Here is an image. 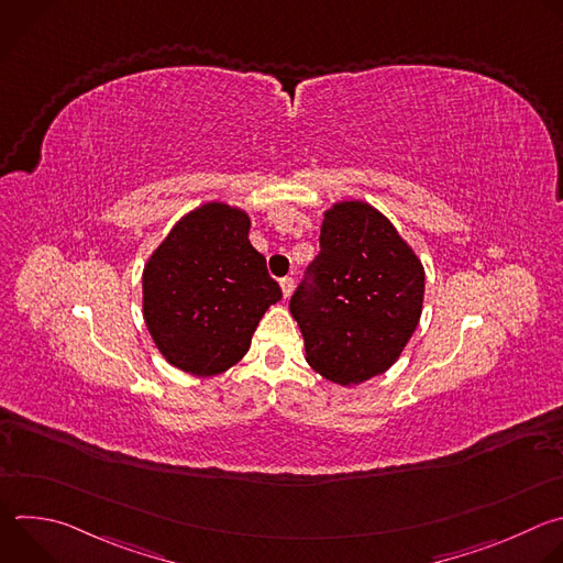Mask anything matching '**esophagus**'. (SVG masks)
Instances as JSON below:
<instances>
[{
  "label": "esophagus",
  "mask_w": 563,
  "mask_h": 563,
  "mask_svg": "<svg viewBox=\"0 0 563 563\" xmlns=\"http://www.w3.org/2000/svg\"><path fill=\"white\" fill-rule=\"evenodd\" d=\"M280 289H283V296L287 298L291 294V289H294V278H289V276L280 278Z\"/></svg>",
  "instance_id": "esophagus-1"
}]
</instances>
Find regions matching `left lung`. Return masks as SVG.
Listing matches in <instances>:
<instances>
[{
    "label": "left lung",
    "mask_w": 563,
    "mask_h": 563,
    "mask_svg": "<svg viewBox=\"0 0 563 563\" xmlns=\"http://www.w3.org/2000/svg\"><path fill=\"white\" fill-rule=\"evenodd\" d=\"M320 252L289 300L307 363L352 385L383 374L415 334L426 274L391 222L365 202L325 211Z\"/></svg>",
    "instance_id": "left-lung-1"
}]
</instances>
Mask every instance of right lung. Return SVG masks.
Wrapping results in <instances>:
<instances>
[{
  "label": "right lung",
  "mask_w": 563,
  "mask_h": 563,
  "mask_svg": "<svg viewBox=\"0 0 563 563\" xmlns=\"http://www.w3.org/2000/svg\"><path fill=\"white\" fill-rule=\"evenodd\" d=\"M247 235V213L209 202L187 213L144 267L148 334L183 372L213 376L238 363L283 296Z\"/></svg>",
  "instance_id": "obj_1"
}]
</instances>
